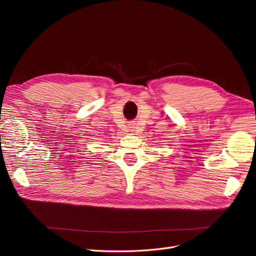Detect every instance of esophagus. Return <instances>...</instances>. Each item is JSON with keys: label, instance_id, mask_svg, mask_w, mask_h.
I'll list each match as a JSON object with an SVG mask.
<instances>
[{"label": "esophagus", "instance_id": "34e87169", "mask_svg": "<svg viewBox=\"0 0 256 256\" xmlns=\"http://www.w3.org/2000/svg\"><path fill=\"white\" fill-rule=\"evenodd\" d=\"M128 129H129L130 132L138 134V122H129V124H128Z\"/></svg>", "mask_w": 256, "mask_h": 256}]
</instances>
